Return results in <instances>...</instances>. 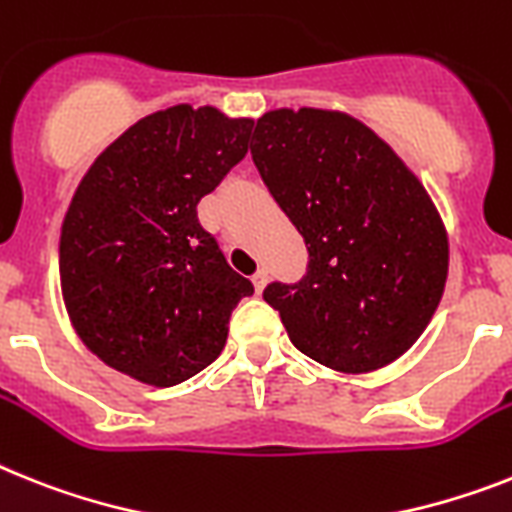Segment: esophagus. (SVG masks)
<instances>
[{"label":"esophagus","instance_id":"1","mask_svg":"<svg viewBox=\"0 0 512 512\" xmlns=\"http://www.w3.org/2000/svg\"><path fill=\"white\" fill-rule=\"evenodd\" d=\"M252 283H255L257 294H260V291L265 289V283H268V270H265V268H260V270H257L255 276H252Z\"/></svg>","mask_w":512,"mask_h":512}]
</instances>
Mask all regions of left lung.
Here are the masks:
<instances>
[{
	"instance_id": "left-lung-1",
	"label": "left lung",
	"mask_w": 512,
	"mask_h": 512,
	"mask_svg": "<svg viewBox=\"0 0 512 512\" xmlns=\"http://www.w3.org/2000/svg\"><path fill=\"white\" fill-rule=\"evenodd\" d=\"M252 161L304 236L296 283L273 281L291 343L338 372H369L409 351L448 278V236L419 179L349 114L278 109L257 119Z\"/></svg>"
}]
</instances>
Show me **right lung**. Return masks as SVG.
<instances>
[{
    "label": "right lung",
    "mask_w": 512,
    "mask_h": 512,
    "mask_svg": "<svg viewBox=\"0 0 512 512\" xmlns=\"http://www.w3.org/2000/svg\"><path fill=\"white\" fill-rule=\"evenodd\" d=\"M252 119L187 103L132 124L93 161L59 239L77 336L109 367L171 388L216 362L255 286L203 229L197 203L247 156Z\"/></svg>",
    "instance_id": "right-lung-1"
}]
</instances>
